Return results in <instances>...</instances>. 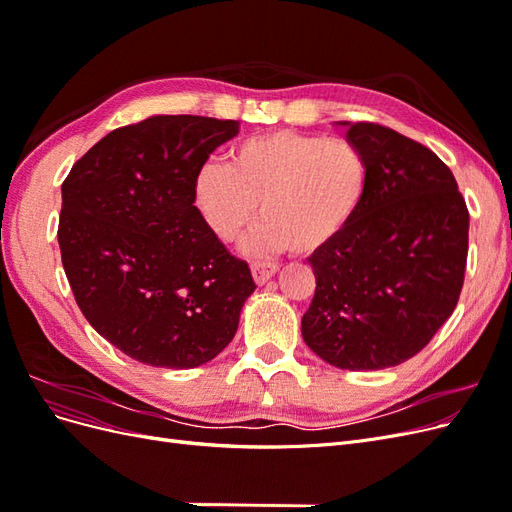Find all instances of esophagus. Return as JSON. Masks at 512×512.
<instances>
[{"label": "esophagus", "instance_id": "34e87169", "mask_svg": "<svg viewBox=\"0 0 512 512\" xmlns=\"http://www.w3.org/2000/svg\"><path fill=\"white\" fill-rule=\"evenodd\" d=\"M277 273L275 262H252V277L256 284H265Z\"/></svg>", "mask_w": 512, "mask_h": 512}]
</instances>
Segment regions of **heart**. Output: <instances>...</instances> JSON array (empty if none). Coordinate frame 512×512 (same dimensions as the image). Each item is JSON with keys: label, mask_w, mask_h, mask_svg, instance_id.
Segmentation results:
<instances>
[{"label": "heart", "mask_w": 512, "mask_h": 512, "mask_svg": "<svg viewBox=\"0 0 512 512\" xmlns=\"http://www.w3.org/2000/svg\"><path fill=\"white\" fill-rule=\"evenodd\" d=\"M369 162L348 138L275 130L247 138L230 162H205L192 183L194 207L218 241H235L258 218L250 252L290 247L312 254L359 215L369 190Z\"/></svg>", "instance_id": "b5f03b06"}]
</instances>
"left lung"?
I'll use <instances>...</instances> for the list:
<instances>
[{
	"label": "left lung",
	"instance_id": "1",
	"mask_svg": "<svg viewBox=\"0 0 512 512\" xmlns=\"http://www.w3.org/2000/svg\"><path fill=\"white\" fill-rule=\"evenodd\" d=\"M344 126L369 162V190L352 224L309 256L316 292L301 333L329 365L374 371L412 359L453 314L470 213L431 149L380 123Z\"/></svg>",
	"mask_w": 512,
	"mask_h": 512
}]
</instances>
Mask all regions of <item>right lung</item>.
<instances>
[{
	"label": "right lung",
	"mask_w": 512,
	"mask_h": 512,
	"mask_svg": "<svg viewBox=\"0 0 512 512\" xmlns=\"http://www.w3.org/2000/svg\"><path fill=\"white\" fill-rule=\"evenodd\" d=\"M239 121L153 115L108 132L61 183L59 250L83 316L138 363L188 369L235 337L247 262L194 207L196 170Z\"/></svg>",
	"instance_id": "add662e5"
}]
</instances>
